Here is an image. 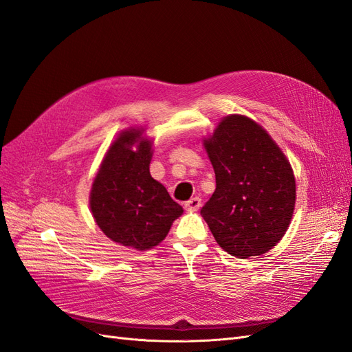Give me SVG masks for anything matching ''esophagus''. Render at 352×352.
Listing matches in <instances>:
<instances>
[{
    "label": "esophagus",
    "instance_id": "obj_1",
    "mask_svg": "<svg viewBox=\"0 0 352 352\" xmlns=\"http://www.w3.org/2000/svg\"><path fill=\"white\" fill-rule=\"evenodd\" d=\"M201 207V199L199 198H190L189 201H186L185 202V208L186 210H192V211H195V210H198Z\"/></svg>",
    "mask_w": 352,
    "mask_h": 352
}]
</instances>
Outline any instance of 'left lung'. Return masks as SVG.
<instances>
[{"label":"left lung","mask_w":352,"mask_h":352,"mask_svg":"<svg viewBox=\"0 0 352 352\" xmlns=\"http://www.w3.org/2000/svg\"><path fill=\"white\" fill-rule=\"evenodd\" d=\"M204 145L216 190L201 214L212 236L233 257L267 252L292 219L295 177L289 162L260 124L238 114L225 117Z\"/></svg>","instance_id":"1"}]
</instances>
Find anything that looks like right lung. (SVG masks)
I'll use <instances>...</instances> for the list:
<instances>
[{"label": "right lung", "instance_id": "1", "mask_svg": "<svg viewBox=\"0 0 352 352\" xmlns=\"http://www.w3.org/2000/svg\"><path fill=\"white\" fill-rule=\"evenodd\" d=\"M135 143L138 150L132 152ZM151 142L141 140V131L123 132L105 155L89 199L94 219L105 235L141 251L162 242L184 212L151 177Z\"/></svg>", "mask_w": 352, "mask_h": 352}]
</instances>
